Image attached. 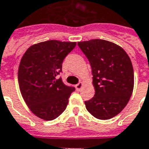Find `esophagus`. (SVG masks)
Returning <instances> with one entry per match:
<instances>
[{"instance_id": "34e87169", "label": "esophagus", "mask_w": 149, "mask_h": 149, "mask_svg": "<svg viewBox=\"0 0 149 149\" xmlns=\"http://www.w3.org/2000/svg\"><path fill=\"white\" fill-rule=\"evenodd\" d=\"M83 85H84L83 82H80V83H78L77 85H76V89H77V90H80L83 87Z\"/></svg>"}]
</instances>
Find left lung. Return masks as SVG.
Listing matches in <instances>:
<instances>
[{"mask_svg": "<svg viewBox=\"0 0 149 149\" xmlns=\"http://www.w3.org/2000/svg\"><path fill=\"white\" fill-rule=\"evenodd\" d=\"M91 65L94 97L85 102L93 117L107 120L119 114L128 103L134 88L130 57L120 46L104 39L78 42Z\"/></svg>", "mask_w": 149, "mask_h": 149, "instance_id": "obj_1", "label": "left lung"}]
</instances>
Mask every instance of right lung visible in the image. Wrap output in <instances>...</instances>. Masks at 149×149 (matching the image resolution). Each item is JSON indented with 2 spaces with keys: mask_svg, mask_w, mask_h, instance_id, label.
Instances as JSON below:
<instances>
[{
  "mask_svg": "<svg viewBox=\"0 0 149 149\" xmlns=\"http://www.w3.org/2000/svg\"><path fill=\"white\" fill-rule=\"evenodd\" d=\"M75 42L48 40L31 46L21 59L18 84L22 96L33 114L50 121L62 114L74 87L64 85L57 76Z\"/></svg>",
  "mask_w": 149,
  "mask_h": 149,
  "instance_id": "obj_1",
  "label": "right lung"
}]
</instances>
